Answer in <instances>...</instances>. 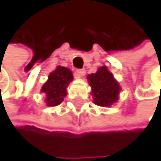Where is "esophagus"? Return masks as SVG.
Segmentation results:
<instances>
[{"instance_id": "1", "label": "esophagus", "mask_w": 161, "mask_h": 161, "mask_svg": "<svg viewBox=\"0 0 161 161\" xmlns=\"http://www.w3.org/2000/svg\"><path fill=\"white\" fill-rule=\"evenodd\" d=\"M86 75V70L85 69H77L76 70V77H81Z\"/></svg>"}]
</instances>
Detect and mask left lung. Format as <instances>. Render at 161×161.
<instances>
[{"label": "left lung", "mask_w": 161, "mask_h": 161, "mask_svg": "<svg viewBox=\"0 0 161 161\" xmlns=\"http://www.w3.org/2000/svg\"><path fill=\"white\" fill-rule=\"evenodd\" d=\"M86 79L92 87V96L96 105L110 107L118 101L121 87L106 66L100 67L96 74L89 75Z\"/></svg>", "instance_id": "left-lung-1"}]
</instances>
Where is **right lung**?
Instances as JSON below:
<instances>
[{
  "mask_svg": "<svg viewBox=\"0 0 161 161\" xmlns=\"http://www.w3.org/2000/svg\"><path fill=\"white\" fill-rule=\"evenodd\" d=\"M74 80L70 69L63 66H57L56 69L48 75V80L41 87L45 94V103L48 107L59 105L67 94L66 87Z\"/></svg>",
  "mask_w": 161,
  "mask_h": 161,
  "instance_id": "add662e5",
  "label": "right lung"
}]
</instances>
